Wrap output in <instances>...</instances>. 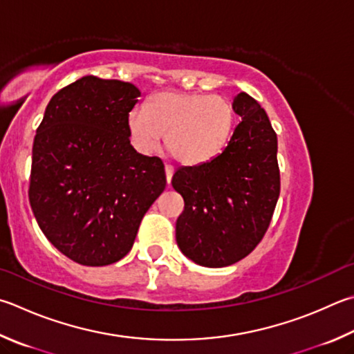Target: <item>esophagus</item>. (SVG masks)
Listing matches in <instances>:
<instances>
[{
    "instance_id": "esophagus-1",
    "label": "esophagus",
    "mask_w": 354,
    "mask_h": 354,
    "mask_svg": "<svg viewBox=\"0 0 354 354\" xmlns=\"http://www.w3.org/2000/svg\"><path fill=\"white\" fill-rule=\"evenodd\" d=\"M173 171H175V169H173L171 165L165 164V178H167V183H171V176H173Z\"/></svg>"
}]
</instances>
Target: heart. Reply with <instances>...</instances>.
I'll return each mask as SVG.
<instances>
[{"mask_svg": "<svg viewBox=\"0 0 354 354\" xmlns=\"http://www.w3.org/2000/svg\"><path fill=\"white\" fill-rule=\"evenodd\" d=\"M234 124L229 100L196 93H159L145 110L136 108L128 115V130L140 151H156L165 134L167 149L185 165L215 158L227 144Z\"/></svg>", "mask_w": 354, "mask_h": 354, "instance_id": "obj_1", "label": "heart"}]
</instances>
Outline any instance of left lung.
Masks as SVG:
<instances>
[{"mask_svg":"<svg viewBox=\"0 0 354 354\" xmlns=\"http://www.w3.org/2000/svg\"><path fill=\"white\" fill-rule=\"evenodd\" d=\"M241 122L220 155L179 167L171 185L184 198L176 220L181 252L207 268L234 265L266 234L280 195L277 134L266 111L246 93L236 94Z\"/></svg>","mask_w":354,"mask_h":354,"instance_id":"1","label":"left lung"}]
</instances>
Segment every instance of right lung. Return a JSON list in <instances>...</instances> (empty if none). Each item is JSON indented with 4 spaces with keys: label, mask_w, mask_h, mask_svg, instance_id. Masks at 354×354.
<instances>
[{
    "label": "right lung",
    "mask_w": 354,
    "mask_h": 354,
    "mask_svg": "<svg viewBox=\"0 0 354 354\" xmlns=\"http://www.w3.org/2000/svg\"><path fill=\"white\" fill-rule=\"evenodd\" d=\"M139 95L128 82L85 75L53 95L37 128L30 207L46 239L80 265L124 259L165 189L162 160L130 144Z\"/></svg>",
    "instance_id": "obj_1"
}]
</instances>
